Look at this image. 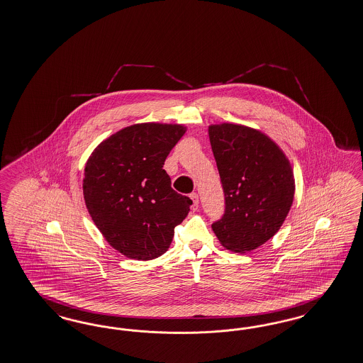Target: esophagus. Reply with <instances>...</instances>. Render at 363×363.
<instances>
[{
    "mask_svg": "<svg viewBox=\"0 0 363 363\" xmlns=\"http://www.w3.org/2000/svg\"><path fill=\"white\" fill-rule=\"evenodd\" d=\"M190 199H191V201H193L191 209H193V211H197V209H199V196H197V193H191V194H190Z\"/></svg>",
    "mask_w": 363,
    "mask_h": 363,
    "instance_id": "34e87169",
    "label": "esophagus"
}]
</instances>
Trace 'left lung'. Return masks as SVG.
<instances>
[{"mask_svg": "<svg viewBox=\"0 0 363 363\" xmlns=\"http://www.w3.org/2000/svg\"><path fill=\"white\" fill-rule=\"evenodd\" d=\"M225 197L212 224L221 246L245 254L272 239L289 213L294 175L284 151L267 135L240 124L208 128Z\"/></svg>", "mask_w": 363, "mask_h": 363, "instance_id": "obj_1", "label": "left lung"}]
</instances>
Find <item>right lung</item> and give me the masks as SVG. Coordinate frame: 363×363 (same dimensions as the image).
<instances>
[{
    "label": "right lung",
    "instance_id": "add662e5",
    "mask_svg": "<svg viewBox=\"0 0 363 363\" xmlns=\"http://www.w3.org/2000/svg\"><path fill=\"white\" fill-rule=\"evenodd\" d=\"M186 132L181 124L142 123L111 135L94 148L84 173L89 215L105 240L138 261L158 258L191 200L172 189L164 160Z\"/></svg>",
    "mask_w": 363,
    "mask_h": 363
}]
</instances>
